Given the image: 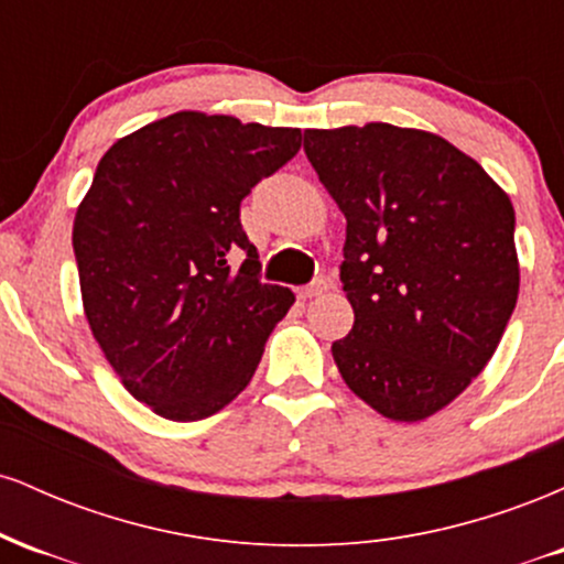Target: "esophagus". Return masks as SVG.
<instances>
[{
    "mask_svg": "<svg viewBox=\"0 0 564 564\" xmlns=\"http://www.w3.org/2000/svg\"><path fill=\"white\" fill-rule=\"evenodd\" d=\"M328 286H332V283H328L326 278H318V281H313V283H310V286L302 289V296H304V300H313V296L326 294Z\"/></svg>",
    "mask_w": 564,
    "mask_h": 564,
    "instance_id": "34e87169",
    "label": "esophagus"
}]
</instances>
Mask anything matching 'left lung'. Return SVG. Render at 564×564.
<instances>
[{
  "mask_svg": "<svg viewBox=\"0 0 564 564\" xmlns=\"http://www.w3.org/2000/svg\"><path fill=\"white\" fill-rule=\"evenodd\" d=\"M304 153L347 217L352 332L332 352L392 422H422L494 358L514 313V209L488 172L422 129H304Z\"/></svg>",
  "mask_w": 564,
  "mask_h": 564,
  "instance_id": "1",
  "label": "left lung"
}]
</instances>
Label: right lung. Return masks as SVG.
<instances>
[{"mask_svg": "<svg viewBox=\"0 0 564 564\" xmlns=\"http://www.w3.org/2000/svg\"><path fill=\"white\" fill-rule=\"evenodd\" d=\"M300 148V129L180 111L97 164L74 219L84 315L121 384L159 416L198 422L238 398L294 304L260 281L241 200ZM236 253L241 269L229 268Z\"/></svg>", "mask_w": 564, "mask_h": 564, "instance_id": "1", "label": "right lung"}]
</instances>
